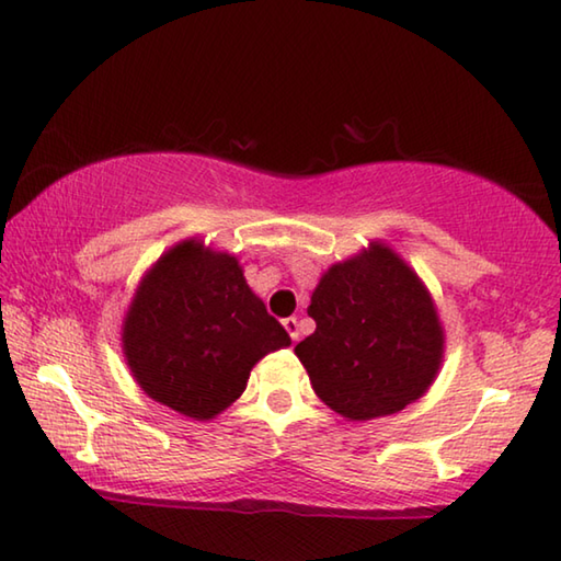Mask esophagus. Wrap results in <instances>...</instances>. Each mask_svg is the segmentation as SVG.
Returning <instances> with one entry per match:
<instances>
[{
    "instance_id": "1",
    "label": "esophagus",
    "mask_w": 561,
    "mask_h": 561,
    "mask_svg": "<svg viewBox=\"0 0 561 561\" xmlns=\"http://www.w3.org/2000/svg\"><path fill=\"white\" fill-rule=\"evenodd\" d=\"M282 324H284V329H287V334L291 336V341H299V321H297V317L284 319Z\"/></svg>"
}]
</instances>
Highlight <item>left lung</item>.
I'll return each instance as SVG.
<instances>
[{
  "mask_svg": "<svg viewBox=\"0 0 561 561\" xmlns=\"http://www.w3.org/2000/svg\"><path fill=\"white\" fill-rule=\"evenodd\" d=\"M307 311L317 331L294 354L314 393L348 421L403 411L438 376V309L411 264L383 242L331 264Z\"/></svg>",
  "mask_w": 561,
  "mask_h": 561,
  "instance_id": "1",
  "label": "left lung"
}]
</instances>
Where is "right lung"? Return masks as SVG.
<instances>
[{
	"mask_svg": "<svg viewBox=\"0 0 561 561\" xmlns=\"http://www.w3.org/2000/svg\"><path fill=\"white\" fill-rule=\"evenodd\" d=\"M121 344L146 396L210 421L242 396L254 364L291 339L250 289L234 254L190 237L144 274Z\"/></svg>",
	"mask_w": 561,
	"mask_h": 561,
	"instance_id": "add662e5",
	"label": "right lung"
}]
</instances>
